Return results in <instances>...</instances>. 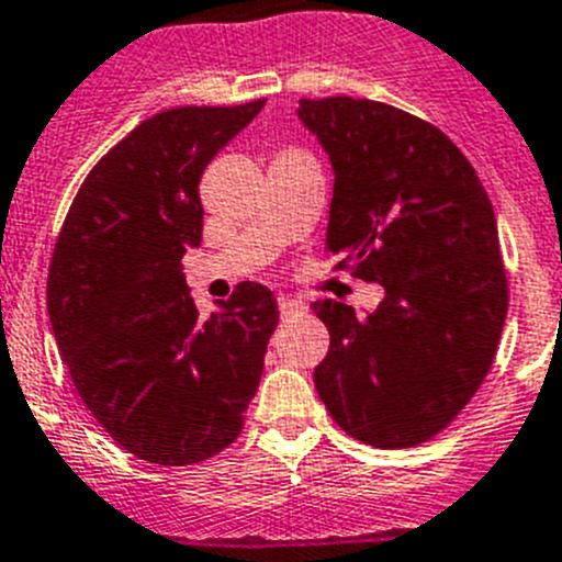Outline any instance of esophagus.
I'll use <instances>...</instances> for the list:
<instances>
[{
    "mask_svg": "<svg viewBox=\"0 0 562 562\" xmlns=\"http://www.w3.org/2000/svg\"><path fill=\"white\" fill-rule=\"evenodd\" d=\"M278 312H281V317H297L306 312V303L297 301V297L284 295V297H278Z\"/></svg>",
    "mask_w": 562,
    "mask_h": 562,
    "instance_id": "obj_1",
    "label": "esophagus"
}]
</instances>
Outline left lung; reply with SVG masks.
Masks as SVG:
<instances>
[{
	"mask_svg": "<svg viewBox=\"0 0 562 562\" xmlns=\"http://www.w3.org/2000/svg\"><path fill=\"white\" fill-rule=\"evenodd\" d=\"M334 167L326 250L384 286L373 315L317 301L331 345L315 387L339 429L409 449L465 409L496 359L507 272L482 180L429 122L373 100H301Z\"/></svg>",
	"mask_w": 562,
	"mask_h": 562,
	"instance_id": "8db88e82",
	"label": "left lung"
}]
</instances>
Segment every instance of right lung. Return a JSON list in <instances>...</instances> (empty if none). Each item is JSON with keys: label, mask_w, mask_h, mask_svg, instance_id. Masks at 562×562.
I'll return each instance as SVG.
<instances>
[{"label": "right lung", "mask_w": 562, "mask_h": 562, "mask_svg": "<svg viewBox=\"0 0 562 562\" xmlns=\"http://www.w3.org/2000/svg\"><path fill=\"white\" fill-rule=\"evenodd\" d=\"M265 100L144 120L97 161L64 220L46 308L97 424L138 460L192 465L228 449L259 390L278 303L245 281L200 321L183 254L203 239L200 175Z\"/></svg>", "instance_id": "add662e5"}]
</instances>
